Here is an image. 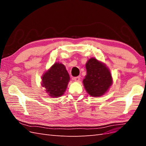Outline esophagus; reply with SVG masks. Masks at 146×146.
I'll use <instances>...</instances> for the list:
<instances>
[{
  "instance_id": "34e87169",
  "label": "esophagus",
  "mask_w": 146,
  "mask_h": 146,
  "mask_svg": "<svg viewBox=\"0 0 146 146\" xmlns=\"http://www.w3.org/2000/svg\"><path fill=\"white\" fill-rule=\"evenodd\" d=\"M73 80H75V82H79L80 80V76H76V77H75V78H73Z\"/></svg>"
}]
</instances>
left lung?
Returning <instances> with one entry per match:
<instances>
[{
	"mask_svg": "<svg viewBox=\"0 0 146 146\" xmlns=\"http://www.w3.org/2000/svg\"><path fill=\"white\" fill-rule=\"evenodd\" d=\"M86 75L83 83L86 92L92 97H100L107 92L112 83L109 70L95 58L86 63Z\"/></svg>",
	"mask_w": 146,
	"mask_h": 146,
	"instance_id": "obj_1",
	"label": "left lung"
}]
</instances>
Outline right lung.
I'll return each mask as SVG.
<instances>
[{"mask_svg":"<svg viewBox=\"0 0 146 146\" xmlns=\"http://www.w3.org/2000/svg\"><path fill=\"white\" fill-rule=\"evenodd\" d=\"M70 81V76L63 64L56 63L42 77V85L51 97L63 95Z\"/></svg>","mask_w":146,"mask_h":146,"instance_id":"1","label":"right lung"}]
</instances>
